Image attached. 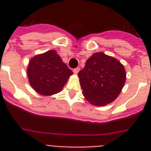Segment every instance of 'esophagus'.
I'll return each mask as SVG.
<instances>
[{
    "mask_svg": "<svg viewBox=\"0 0 151 151\" xmlns=\"http://www.w3.org/2000/svg\"><path fill=\"white\" fill-rule=\"evenodd\" d=\"M79 70H80V68H79V67H77V68L73 69V73H75V74H77V73L79 72Z\"/></svg>",
    "mask_w": 151,
    "mask_h": 151,
    "instance_id": "34e87169",
    "label": "esophagus"
}]
</instances>
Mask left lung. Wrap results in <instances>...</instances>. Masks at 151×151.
<instances>
[{
  "label": "left lung",
  "instance_id": "1",
  "mask_svg": "<svg viewBox=\"0 0 151 151\" xmlns=\"http://www.w3.org/2000/svg\"><path fill=\"white\" fill-rule=\"evenodd\" d=\"M78 75L83 96L99 106L112 103L121 93L126 79L124 66L103 52L92 55Z\"/></svg>",
  "mask_w": 151,
  "mask_h": 151
}]
</instances>
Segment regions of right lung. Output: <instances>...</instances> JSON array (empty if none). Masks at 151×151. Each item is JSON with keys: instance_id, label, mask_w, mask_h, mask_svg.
Returning <instances> with one entry per match:
<instances>
[{"instance_id": "obj_1", "label": "right lung", "mask_w": 151, "mask_h": 151, "mask_svg": "<svg viewBox=\"0 0 151 151\" xmlns=\"http://www.w3.org/2000/svg\"><path fill=\"white\" fill-rule=\"evenodd\" d=\"M72 74V70L55 50L34 56L27 68L31 87L42 96H52L60 92Z\"/></svg>"}]
</instances>
